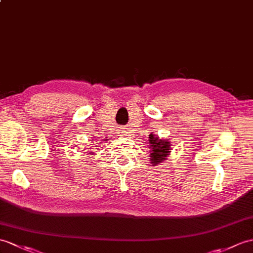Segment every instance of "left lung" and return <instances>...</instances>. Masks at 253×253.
I'll return each mask as SVG.
<instances>
[{
	"label": "left lung",
	"instance_id": "obj_1",
	"mask_svg": "<svg viewBox=\"0 0 253 253\" xmlns=\"http://www.w3.org/2000/svg\"><path fill=\"white\" fill-rule=\"evenodd\" d=\"M149 145H150V161L153 166L157 165L162 162H165L171 152V142L168 139H161L158 136H155L151 132L149 136Z\"/></svg>",
	"mask_w": 253,
	"mask_h": 253
}]
</instances>
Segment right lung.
I'll return each instance as SVG.
<instances>
[{
	"instance_id": "right-lung-1",
	"label": "right lung",
	"mask_w": 253,
	"mask_h": 253,
	"mask_svg": "<svg viewBox=\"0 0 253 253\" xmlns=\"http://www.w3.org/2000/svg\"><path fill=\"white\" fill-rule=\"evenodd\" d=\"M105 140H109V139H105ZM93 148H97V146H93ZM93 148H90L89 150H92ZM88 154H90V155H93V154H95V153H93V152H92V151H89V153H88Z\"/></svg>"
}]
</instances>
